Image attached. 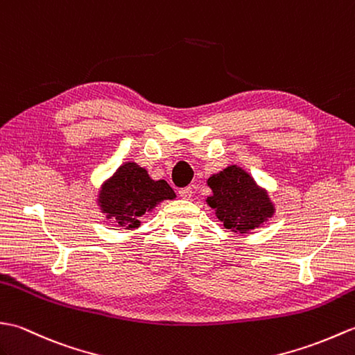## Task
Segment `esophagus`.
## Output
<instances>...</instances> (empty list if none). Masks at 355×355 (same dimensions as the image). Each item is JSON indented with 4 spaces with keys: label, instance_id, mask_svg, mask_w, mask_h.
I'll return each mask as SVG.
<instances>
[{
    "label": "esophagus",
    "instance_id": "obj_1",
    "mask_svg": "<svg viewBox=\"0 0 355 355\" xmlns=\"http://www.w3.org/2000/svg\"><path fill=\"white\" fill-rule=\"evenodd\" d=\"M179 196H180V198H182V199H185V200L191 199V198H193V188H191V187L180 188V190H179Z\"/></svg>",
    "mask_w": 355,
    "mask_h": 355
}]
</instances>
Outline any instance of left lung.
Segmentation results:
<instances>
[{
    "label": "left lung",
    "instance_id": "obj_1",
    "mask_svg": "<svg viewBox=\"0 0 355 355\" xmlns=\"http://www.w3.org/2000/svg\"><path fill=\"white\" fill-rule=\"evenodd\" d=\"M208 185L212 196L207 202L226 230L248 234L273 216L275 208L269 196L237 165L212 175Z\"/></svg>",
    "mask_w": 355,
    "mask_h": 355
}]
</instances>
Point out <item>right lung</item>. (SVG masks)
Segmentation results:
<instances>
[{
  "mask_svg": "<svg viewBox=\"0 0 355 355\" xmlns=\"http://www.w3.org/2000/svg\"><path fill=\"white\" fill-rule=\"evenodd\" d=\"M175 198V191L165 180H153L135 162H125L101 188L98 205L118 226L135 230L146 212L159 202Z\"/></svg>",
  "mask_w": 355,
  "mask_h": 355,
  "instance_id": "obj_1",
  "label": "right lung"
}]
</instances>
